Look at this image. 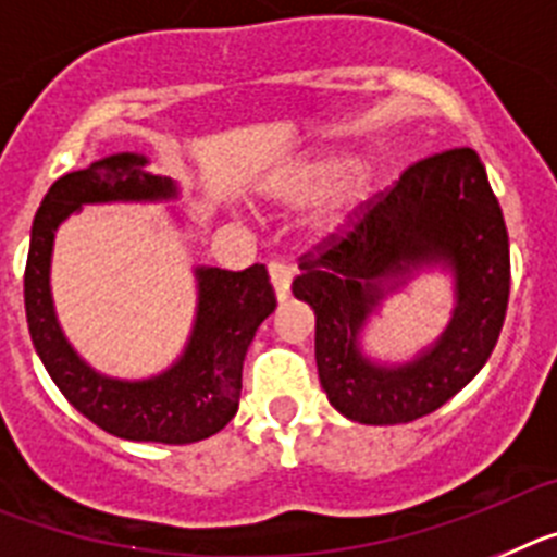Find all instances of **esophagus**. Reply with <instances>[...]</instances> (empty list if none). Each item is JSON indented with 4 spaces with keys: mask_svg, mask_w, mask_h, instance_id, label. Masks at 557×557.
<instances>
[{
    "mask_svg": "<svg viewBox=\"0 0 557 557\" xmlns=\"http://www.w3.org/2000/svg\"><path fill=\"white\" fill-rule=\"evenodd\" d=\"M269 277H272L277 297H285L288 288H292V277H294L292 265L285 263V260H269Z\"/></svg>",
    "mask_w": 557,
    "mask_h": 557,
    "instance_id": "34e87169",
    "label": "esophagus"
}]
</instances>
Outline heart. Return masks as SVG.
<instances>
[{
    "mask_svg": "<svg viewBox=\"0 0 557 557\" xmlns=\"http://www.w3.org/2000/svg\"><path fill=\"white\" fill-rule=\"evenodd\" d=\"M372 190V171L367 164H350L342 153L302 159L283 173L272 185L269 196L283 207H302L325 193V201L313 215L319 235L338 230L359 210Z\"/></svg>",
    "mask_w": 557,
    "mask_h": 557,
    "instance_id": "obj_1",
    "label": "heart"
}]
</instances>
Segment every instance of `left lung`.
<instances>
[{"mask_svg":"<svg viewBox=\"0 0 557 557\" xmlns=\"http://www.w3.org/2000/svg\"><path fill=\"white\" fill-rule=\"evenodd\" d=\"M443 259L458 274V311L432 351L404 368L360 359L355 331L380 283ZM294 297L317 317V367L327 400L370 425L409 423L451 400L491 359L510 297L502 207L471 148L418 159L386 190L299 258Z\"/></svg>","mask_w":557,"mask_h":557,"instance_id":"8db88e82","label":"left lung"}]
</instances>
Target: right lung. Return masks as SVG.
<instances>
[{"instance_id":"1","label":"right lung","mask_w":557,"mask_h":557,"mask_svg":"<svg viewBox=\"0 0 557 557\" xmlns=\"http://www.w3.org/2000/svg\"><path fill=\"white\" fill-rule=\"evenodd\" d=\"M145 157L117 153L61 176L33 221L24 265V308L36 352L77 412L103 432L137 443L185 446L221 432L240 400V370L255 331L277 306L269 272L198 269V317L185 356L148 381H111L77 359L55 322L50 299V255L58 224L81 205L117 198H168L171 178L143 171Z\"/></svg>"}]
</instances>
